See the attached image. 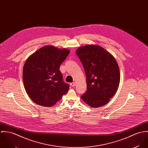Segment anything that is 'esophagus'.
Masks as SVG:
<instances>
[{"mask_svg": "<svg viewBox=\"0 0 148 148\" xmlns=\"http://www.w3.org/2000/svg\"><path fill=\"white\" fill-rule=\"evenodd\" d=\"M70 85H71V86L73 87V86H75V82L72 83H71V84H70Z\"/></svg>", "mask_w": 148, "mask_h": 148, "instance_id": "obj_1", "label": "esophagus"}]
</instances>
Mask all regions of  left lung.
<instances>
[{"instance_id": "1", "label": "left lung", "mask_w": 148, "mask_h": 148, "mask_svg": "<svg viewBox=\"0 0 148 148\" xmlns=\"http://www.w3.org/2000/svg\"><path fill=\"white\" fill-rule=\"evenodd\" d=\"M76 53L84 69L87 89L81 96L90 107L105 106L117 92L120 81L119 66L113 56L102 47L88 44Z\"/></svg>"}]
</instances>
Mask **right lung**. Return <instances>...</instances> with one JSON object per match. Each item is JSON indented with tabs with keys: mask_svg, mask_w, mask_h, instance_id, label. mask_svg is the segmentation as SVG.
I'll list each match as a JSON object with an SVG mask.
<instances>
[{
	"mask_svg": "<svg viewBox=\"0 0 148 148\" xmlns=\"http://www.w3.org/2000/svg\"><path fill=\"white\" fill-rule=\"evenodd\" d=\"M70 51L53 45L44 46L30 55L23 66V80L29 98L39 106H54L65 95L69 85L59 69Z\"/></svg>",
	"mask_w": 148,
	"mask_h": 148,
	"instance_id": "add662e5",
	"label": "right lung"
}]
</instances>
